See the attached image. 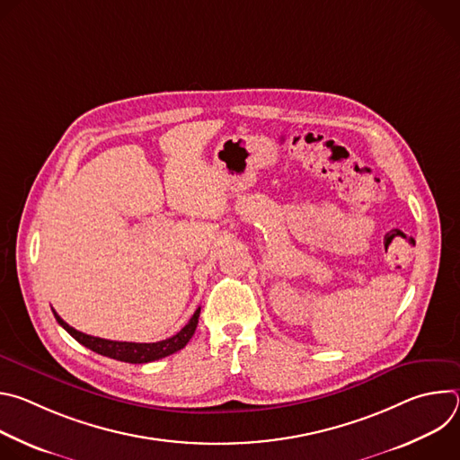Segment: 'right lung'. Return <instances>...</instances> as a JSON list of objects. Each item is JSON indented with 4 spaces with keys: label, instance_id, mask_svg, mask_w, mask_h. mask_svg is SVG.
Returning <instances> with one entry per match:
<instances>
[{
    "label": "right lung",
    "instance_id": "1",
    "mask_svg": "<svg viewBox=\"0 0 460 460\" xmlns=\"http://www.w3.org/2000/svg\"><path fill=\"white\" fill-rule=\"evenodd\" d=\"M54 316L58 320V323L67 332L73 339H76L82 346L93 349L98 355L114 358V360H121V362H128V364H146V362H153V360H160L164 357H169L176 351H180L181 348H185V344L190 341V337L194 335L196 325H199V316H200V307L194 311V314L190 316V320L181 327V330L165 341L160 342H153V344H138V342H118V341H107V339H100V337H91L85 335L75 327H71L67 322L61 320V316L54 311Z\"/></svg>",
    "mask_w": 460,
    "mask_h": 460
}]
</instances>
